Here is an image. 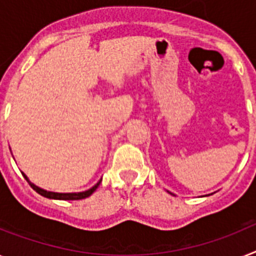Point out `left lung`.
<instances>
[{
	"mask_svg": "<svg viewBox=\"0 0 256 256\" xmlns=\"http://www.w3.org/2000/svg\"><path fill=\"white\" fill-rule=\"evenodd\" d=\"M170 194H172V192H170Z\"/></svg>",
	"mask_w": 256,
	"mask_h": 256,
	"instance_id": "8db88e82",
	"label": "left lung"
}]
</instances>
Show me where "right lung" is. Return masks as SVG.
<instances>
[{
	"label": "right lung",
	"mask_w": 256,
	"mask_h": 256,
	"mask_svg": "<svg viewBox=\"0 0 256 256\" xmlns=\"http://www.w3.org/2000/svg\"><path fill=\"white\" fill-rule=\"evenodd\" d=\"M22 174L23 177L27 180V182L31 184V188H34L36 192H38V194L42 195V196L48 198V199H57V200H79V199H84V198H88L90 195L94 194L96 188H98V184H102V180H100L95 186H92L91 188H88V190L86 191H80V192H54V191H48V190H44V188H38V186H36L35 184H32V182L30 181L28 177H27L23 172H22Z\"/></svg>",
	"instance_id": "1"
}]
</instances>
